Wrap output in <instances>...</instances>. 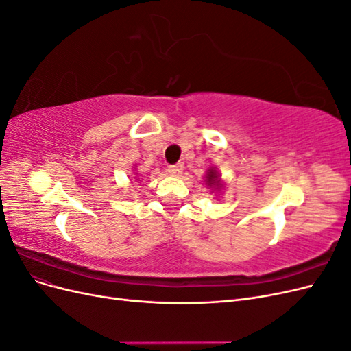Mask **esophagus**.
Here are the masks:
<instances>
[{
  "label": "esophagus",
  "instance_id": "esophagus-1",
  "mask_svg": "<svg viewBox=\"0 0 351 351\" xmlns=\"http://www.w3.org/2000/svg\"><path fill=\"white\" fill-rule=\"evenodd\" d=\"M183 169H184V165L182 162H178V164H174V165H169L168 173L171 176H180L183 173Z\"/></svg>",
  "mask_w": 351,
  "mask_h": 351
}]
</instances>
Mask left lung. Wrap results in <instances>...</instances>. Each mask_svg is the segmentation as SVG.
Returning <instances> with one entry per match:
<instances>
[{"label": "left lung", "instance_id": "1", "mask_svg": "<svg viewBox=\"0 0 351 351\" xmlns=\"http://www.w3.org/2000/svg\"><path fill=\"white\" fill-rule=\"evenodd\" d=\"M208 176H206V184L209 187H218L219 186V178H218V173L215 169H208Z\"/></svg>", "mask_w": 351, "mask_h": 351}]
</instances>
